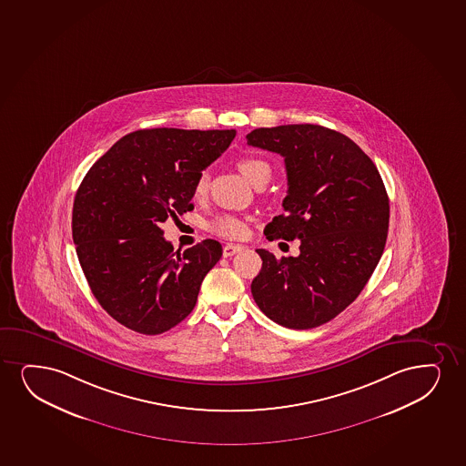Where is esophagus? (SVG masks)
<instances>
[{
	"mask_svg": "<svg viewBox=\"0 0 466 466\" xmlns=\"http://www.w3.org/2000/svg\"><path fill=\"white\" fill-rule=\"evenodd\" d=\"M242 246L239 244H225L224 246V257L225 258H228V257H233V255L238 254V252H241Z\"/></svg>",
	"mask_w": 466,
	"mask_h": 466,
	"instance_id": "obj_1",
	"label": "esophagus"
}]
</instances>
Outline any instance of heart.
I'll list each match as a JSON object with an SVG mask.
<instances>
[{
    "label": "heart",
    "mask_w": 466,
    "mask_h": 466,
    "mask_svg": "<svg viewBox=\"0 0 466 466\" xmlns=\"http://www.w3.org/2000/svg\"><path fill=\"white\" fill-rule=\"evenodd\" d=\"M238 168L242 173V177L248 179V183L255 186L258 183L261 177H269L271 175V168L268 166V162L258 157H242L238 162ZM208 192V175L203 171L195 179L194 184V197L195 198H201L205 197ZM208 230L216 233L222 238H228V239H236V238H242L246 235V222L242 218L230 216V214H224L218 218H212L211 222L208 224Z\"/></svg>",
    "instance_id": "heart-1"
}]
</instances>
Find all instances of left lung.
Instances as JSON below:
<instances>
[{
  "mask_svg": "<svg viewBox=\"0 0 466 466\" xmlns=\"http://www.w3.org/2000/svg\"><path fill=\"white\" fill-rule=\"evenodd\" d=\"M248 145L285 159L283 214L266 225L269 241L299 239L298 257L265 248L252 296L259 310L289 329H312L343 312L383 255L389 198L370 157L340 132L317 124L259 127Z\"/></svg>",
  "mask_w": 466,
  "mask_h": 466,
  "instance_id": "left-lung-1",
  "label": "left lung"
}]
</instances>
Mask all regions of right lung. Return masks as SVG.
<instances>
[{"label": "right lung", "instance_id": "obj_1", "mask_svg": "<svg viewBox=\"0 0 466 466\" xmlns=\"http://www.w3.org/2000/svg\"><path fill=\"white\" fill-rule=\"evenodd\" d=\"M235 136L233 129L137 130L83 177L72 209L78 261L97 302L126 328L156 336L194 310L222 246L205 239L173 252L160 224L194 209L195 179Z\"/></svg>", "mask_w": 466, "mask_h": 466}]
</instances>
